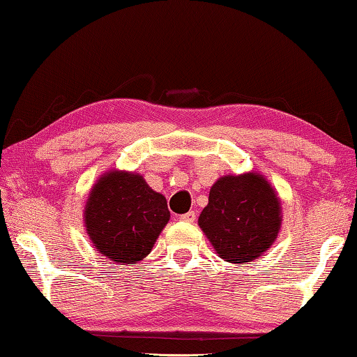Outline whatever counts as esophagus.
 Here are the masks:
<instances>
[{
	"mask_svg": "<svg viewBox=\"0 0 357 357\" xmlns=\"http://www.w3.org/2000/svg\"><path fill=\"white\" fill-rule=\"evenodd\" d=\"M195 218H197L195 211H189V213L183 214V216H179V219H181V220H184V222H194Z\"/></svg>",
	"mask_w": 357,
	"mask_h": 357,
	"instance_id": "34e87169",
	"label": "esophagus"
}]
</instances>
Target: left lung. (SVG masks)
I'll use <instances>...</instances> for the list:
<instances>
[{"label":"left lung","mask_w":357,"mask_h":357,"mask_svg":"<svg viewBox=\"0 0 357 357\" xmlns=\"http://www.w3.org/2000/svg\"><path fill=\"white\" fill-rule=\"evenodd\" d=\"M199 225L214 250L230 264L251 262L280 231V202L262 176H224L209 190Z\"/></svg>","instance_id":"obj_1"}]
</instances>
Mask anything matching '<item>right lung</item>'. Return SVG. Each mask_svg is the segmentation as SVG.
<instances>
[{
    "label": "right lung",
    "instance_id": "add662e5",
    "mask_svg": "<svg viewBox=\"0 0 357 357\" xmlns=\"http://www.w3.org/2000/svg\"><path fill=\"white\" fill-rule=\"evenodd\" d=\"M168 219L165 197L135 173L105 174L86 205L89 236L103 256L119 265L148 256Z\"/></svg>",
    "mask_w": 357,
    "mask_h": 357
}]
</instances>
